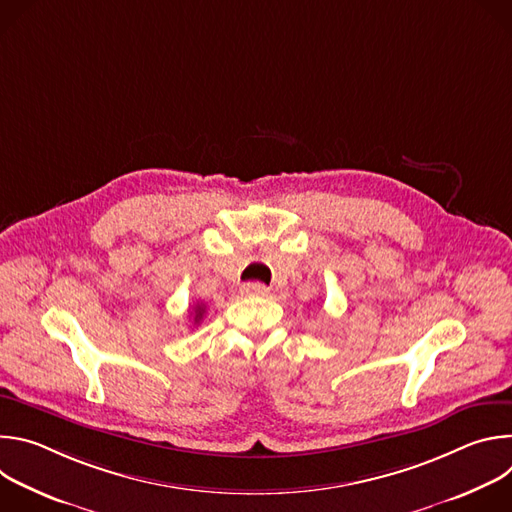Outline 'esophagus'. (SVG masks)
<instances>
[{
	"label": "esophagus",
	"instance_id": "esophagus-1",
	"mask_svg": "<svg viewBox=\"0 0 512 512\" xmlns=\"http://www.w3.org/2000/svg\"><path fill=\"white\" fill-rule=\"evenodd\" d=\"M241 294L247 298H265L269 296V287L263 283H245L241 285Z\"/></svg>",
	"mask_w": 512,
	"mask_h": 512
}]
</instances>
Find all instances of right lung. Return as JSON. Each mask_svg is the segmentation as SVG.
I'll return each instance as SVG.
<instances>
[{
	"label": "right lung",
	"mask_w": 512,
	"mask_h": 512,
	"mask_svg": "<svg viewBox=\"0 0 512 512\" xmlns=\"http://www.w3.org/2000/svg\"><path fill=\"white\" fill-rule=\"evenodd\" d=\"M192 316H194V318H192V320H194V324H198V322L202 320V316H204V306H202V304H196V306H194V314H192Z\"/></svg>",
	"instance_id": "right-lung-1"
}]
</instances>
